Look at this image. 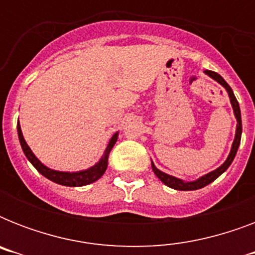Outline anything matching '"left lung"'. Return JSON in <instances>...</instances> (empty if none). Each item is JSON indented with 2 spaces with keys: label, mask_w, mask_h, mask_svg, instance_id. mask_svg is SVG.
I'll list each match as a JSON object with an SVG mask.
<instances>
[{
  "label": "left lung",
  "mask_w": 255,
  "mask_h": 255,
  "mask_svg": "<svg viewBox=\"0 0 255 255\" xmlns=\"http://www.w3.org/2000/svg\"><path fill=\"white\" fill-rule=\"evenodd\" d=\"M206 75H209L210 78H213L214 81H217L222 87L225 88L228 94H229L230 98V103H232V107H233L234 111V116H236V119H237V129H236V137H234L233 145H232V149H230V153L228 156V159L224 164H222L221 167H218L216 170H212L205 176H202V177L197 178L196 181H184L181 178L173 177V176H170V174L164 173L160 169L155 167V164L152 163V169L155 172V174L157 177L161 180V181L165 184L167 186L172 188V189L176 190H196V189H201L204 186L209 185L210 182H213L218 176H221L224 172H225L228 168L230 167V164L233 163L234 157H236V153L238 151V147H240V143H241V133H242V122H241V110H240V104H238L237 99H236V96L233 94V90L230 88V86L228 85L225 82V79L220 75V74L214 73V71H210V70H205Z\"/></svg>",
  "instance_id": "8db88e82"
}]
</instances>
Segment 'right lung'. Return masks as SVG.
Listing matches in <instances>:
<instances>
[{
  "instance_id": "add662e5",
  "label": "right lung",
  "mask_w": 255,
  "mask_h": 255,
  "mask_svg": "<svg viewBox=\"0 0 255 255\" xmlns=\"http://www.w3.org/2000/svg\"><path fill=\"white\" fill-rule=\"evenodd\" d=\"M17 131H18V139H19V143H21L22 151L25 153V156L27 157L30 163L33 164L34 168L39 172L41 174H43L46 178H49L51 181L57 182V184H61V185L65 186H83V185H88V184H91V182L96 181L98 178H100L103 176V173L107 169L108 165V155H110V152H111L112 147L115 145L116 140H118V132H116L115 135L112 136L111 140H110V143H108L107 148H106V151H104V155L102 156V159L98 161V163L94 165V167L88 168L86 170H79V172H59V170H54L47 168L46 165L39 161V160L35 157L30 147L26 144L25 139H23V135H22L21 131V126H19V122L17 124Z\"/></svg>"
}]
</instances>
